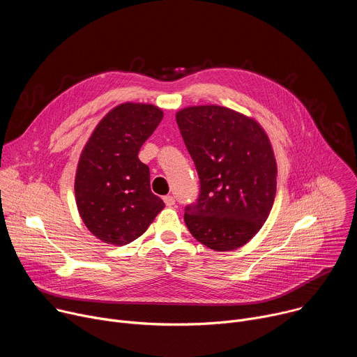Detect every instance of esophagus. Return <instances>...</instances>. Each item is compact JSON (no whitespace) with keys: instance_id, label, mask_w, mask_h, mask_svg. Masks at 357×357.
<instances>
[{"instance_id":"obj_1","label":"esophagus","mask_w":357,"mask_h":357,"mask_svg":"<svg viewBox=\"0 0 357 357\" xmlns=\"http://www.w3.org/2000/svg\"><path fill=\"white\" fill-rule=\"evenodd\" d=\"M164 202H165L167 206H174L175 205V197L172 195H167V196H164Z\"/></svg>"}]
</instances>
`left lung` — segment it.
<instances>
[{
    "label": "left lung",
    "mask_w": 357,
    "mask_h": 357,
    "mask_svg": "<svg viewBox=\"0 0 357 357\" xmlns=\"http://www.w3.org/2000/svg\"><path fill=\"white\" fill-rule=\"evenodd\" d=\"M176 123L200 183L196 202L185 206L186 227L216 251L244 245L275 197L277 164L267 134L257 121L220 106L186 107Z\"/></svg>",
    "instance_id": "left-lung-1"
}]
</instances>
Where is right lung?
Masks as SVG:
<instances>
[{
	"label": "right lung",
	"instance_id": "1",
	"mask_svg": "<svg viewBox=\"0 0 357 357\" xmlns=\"http://www.w3.org/2000/svg\"><path fill=\"white\" fill-rule=\"evenodd\" d=\"M162 117L152 105H120L97 124L82 152L75 181L77 209L86 227L105 243L134 241L165 208L151 192L149 168L138 160Z\"/></svg>",
	"mask_w": 357,
	"mask_h": 357
}]
</instances>
